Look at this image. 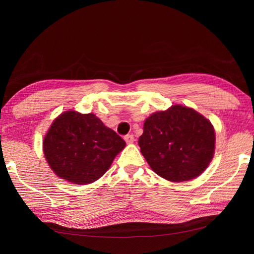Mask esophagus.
<instances>
[{"label":"esophagus","mask_w":254,"mask_h":254,"mask_svg":"<svg viewBox=\"0 0 254 254\" xmlns=\"http://www.w3.org/2000/svg\"><path fill=\"white\" fill-rule=\"evenodd\" d=\"M124 141H126L127 144H132L134 142V136L132 134H128V135L124 136Z\"/></svg>","instance_id":"1"}]
</instances>
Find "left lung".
I'll return each mask as SVG.
<instances>
[{"label":"left lung","instance_id":"obj_1","mask_svg":"<svg viewBox=\"0 0 254 254\" xmlns=\"http://www.w3.org/2000/svg\"><path fill=\"white\" fill-rule=\"evenodd\" d=\"M138 145L155 174L182 182L208 167L215 152V131L209 120L192 108L174 105L145 120Z\"/></svg>","mask_w":254,"mask_h":254}]
</instances>
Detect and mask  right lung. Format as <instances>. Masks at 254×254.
Returning <instances> with one entry per match:
<instances>
[{
    "instance_id": "right-lung-1",
    "label": "right lung",
    "mask_w": 254,
    "mask_h": 254,
    "mask_svg": "<svg viewBox=\"0 0 254 254\" xmlns=\"http://www.w3.org/2000/svg\"><path fill=\"white\" fill-rule=\"evenodd\" d=\"M42 147L48 165L58 177L83 186L106 174L126 142L94 113L69 110L55 119Z\"/></svg>"
}]
</instances>
